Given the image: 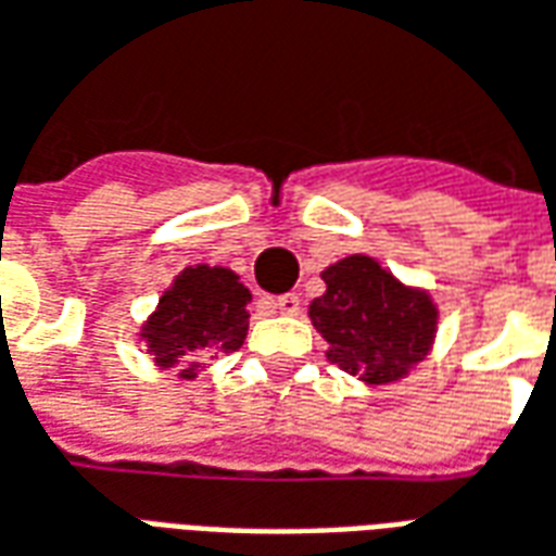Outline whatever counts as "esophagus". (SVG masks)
I'll return each mask as SVG.
<instances>
[{"label":"esophagus","instance_id":"obj_1","mask_svg":"<svg viewBox=\"0 0 556 556\" xmlns=\"http://www.w3.org/2000/svg\"><path fill=\"white\" fill-rule=\"evenodd\" d=\"M275 308L281 311V314H287V317H293V314H299V308H302V299H299L296 293H287V296L275 299Z\"/></svg>","mask_w":556,"mask_h":556}]
</instances>
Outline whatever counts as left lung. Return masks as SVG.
<instances>
[{"label": "left lung", "mask_w": 556, "mask_h": 556, "mask_svg": "<svg viewBox=\"0 0 556 556\" xmlns=\"http://www.w3.org/2000/svg\"><path fill=\"white\" fill-rule=\"evenodd\" d=\"M326 293L308 317L326 338V359L365 386L410 377L437 341L440 308L425 287L404 285L368 254H350L320 271Z\"/></svg>", "instance_id": "1"}]
</instances>
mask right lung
Instances as JSON below:
<instances>
[{"instance_id": "obj_1", "label": "right lung", "mask_w": 556, "mask_h": 556, "mask_svg": "<svg viewBox=\"0 0 556 556\" xmlns=\"http://www.w3.org/2000/svg\"><path fill=\"white\" fill-rule=\"evenodd\" d=\"M248 290L227 266H185L140 326V341L159 368L197 380L203 359H218L245 344Z\"/></svg>"}]
</instances>
